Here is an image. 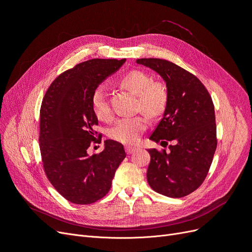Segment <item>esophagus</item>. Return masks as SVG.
<instances>
[{
  "label": "esophagus",
  "instance_id": "34e87169",
  "mask_svg": "<svg viewBox=\"0 0 252 252\" xmlns=\"http://www.w3.org/2000/svg\"><path fill=\"white\" fill-rule=\"evenodd\" d=\"M125 149H126L127 155H131V154H133V152L136 150V148H135V147H132V146H126Z\"/></svg>",
  "mask_w": 252,
  "mask_h": 252
}]
</instances>
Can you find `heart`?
Returning a JSON list of instances; mask_svg holds the SVG:
<instances>
[{"mask_svg": "<svg viewBox=\"0 0 252 252\" xmlns=\"http://www.w3.org/2000/svg\"><path fill=\"white\" fill-rule=\"evenodd\" d=\"M118 84L136 94V109L150 118L159 117L165 111L169 101V91L166 84L152 80L151 75L141 69H132L124 73ZM91 108L98 121L107 122L112 118V111L107 97L102 89H95L91 95ZM147 128V120L143 116L120 120L109 131V136L125 145H134Z\"/></svg>", "mask_w": 252, "mask_h": 252, "instance_id": "b5f03b06", "label": "heart"}]
</instances>
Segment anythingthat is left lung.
Wrapping results in <instances>:
<instances>
[{
  "mask_svg": "<svg viewBox=\"0 0 252 252\" xmlns=\"http://www.w3.org/2000/svg\"><path fill=\"white\" fill-rule=\"evenodd\" d=\"M136 63L157 71L166 82L169 101L150 140L169 145V151L149 149V186L163 195L183 197L206 179L217 149L215 105L194 74L161 59H139Z\"/></svg>",
  "mask_w": 252,
  "mask_h": 252,
  "instance_id": "left-lung-1",
  "label": "left lung"
}]
</instances>
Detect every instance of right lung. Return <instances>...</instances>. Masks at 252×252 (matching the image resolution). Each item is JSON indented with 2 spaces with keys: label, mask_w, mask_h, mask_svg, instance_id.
<instances>
[{
  "label": "right lung",
  "mask_w": 252,
  "mask_h": 252,
  "mask_svg": "<svg viewBox=\"0 0 252 252\" xmlns=\"http://www.w3.org/2000/svg\"><path fill=\"white\" fill-rule=\"evenodd\" d=\"M126 59H93L61 73L43 97L40 110V150L44 171L57 191L73 204L87 205L108 193L118 167L125 158L123 145L105 141V149L89 156L100 144L91 95Z\"/></svg>",
  "instance_id": "right-lung-1"
}]
</instances>
